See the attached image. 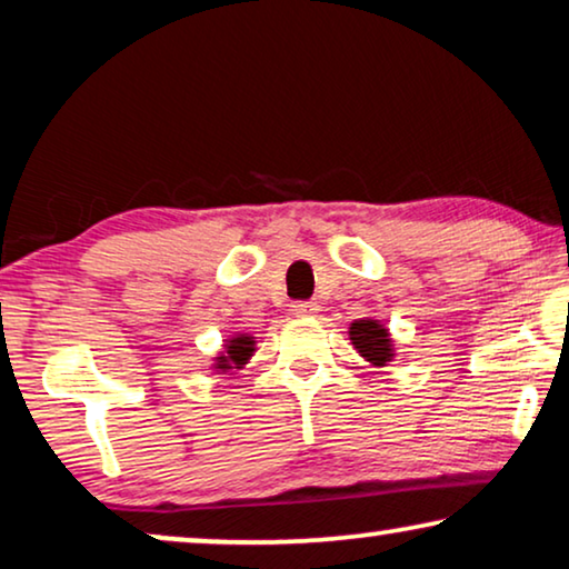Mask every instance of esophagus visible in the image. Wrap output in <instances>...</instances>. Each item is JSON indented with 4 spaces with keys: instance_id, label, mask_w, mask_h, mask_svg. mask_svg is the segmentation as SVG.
Masks as SVG:
<instances>
[{
    "instance_id": "obj_1",
    "label": "esophagus",
    "mask_w": 569,
    "mask_h": 569,
    "mask_svg": "<svg viewBox=\"0 0 569 569\" xmlns=\"http://www.w3.org/2000/svg\"><path fill=\"white\" fill-rule=\"evenodd\" d=\"M292 313L295 316H316L318 313V306L316 302H308V300H298V302H292Z\"/></svg>"
}]
</instances>
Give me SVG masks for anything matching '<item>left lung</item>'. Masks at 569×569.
Returning a JSON list of instances; mask_svg holds the SVG:
<instances>
[{
  "instance_id": "8db88e82",
  "label": "left lung",
  "mask_w": 569,
  "mask_h": 569,
  "mask_svg": "<svg viewBox=\"0 0 569 569\" xmlns=\"http://www.w3.org/2000/svg\"><path fill=\"white\" fill-rule=\"evenodd\" d=\"M349 339H352L357 352L376 368H386V362L393 360L391 333L372 318H360V321L349 326Z\"/></svg>"
}]
</instances>
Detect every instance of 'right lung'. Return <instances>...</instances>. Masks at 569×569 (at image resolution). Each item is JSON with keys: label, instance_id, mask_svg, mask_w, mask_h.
I'll list each match as a JSON object with an SVG mask.
<instances>
[{"label": "right lung", "instance_id": "right-lung-1", "mask_svg": "<svg viewBox=\"0 0 569 569\" xmlns=\"http://www.w3.org/2000/svg\"><path fill=\"white\" fill-rule=\"evenodd\" d=\"M253 352H256L253 337H248V333H238V337L228 339L224 352L214 360V370H220V372L240 370L248 360H251Z\"/></svg>", "mask_w": 569, "mask_h": 569}]
</instances>
